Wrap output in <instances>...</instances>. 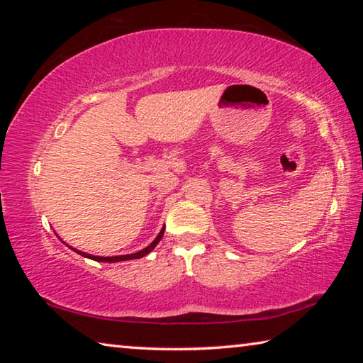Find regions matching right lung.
I'll return each mask as SVG.
<instances>
[{"label":"right lung","mask_w":363,"mask_h":363,"mask_svg":"<svg viewBox=\"0 0 363 363\" xmlns=\"http://www.w3.org/2000/svg\"><path fill=\"white\" fill-rule=\"evenodd\" d=\"M163 232H164V227L162 229V232L158 233L155 240H153V242L149 245V247L144 248V250H140V251H138V253H133V255H125V256H107V257H102V256H91V255L82 253V251H77L75 248H72V250H73V251H77V253H79V255L84 256V257H89V259H94V261H99V262H118V261H128V259H139V257H143V256H145V255H149L150 251L157 247V243H158L160 240H162Z\"/></svg>","instance_id":"add662e5"}]
</instances>
